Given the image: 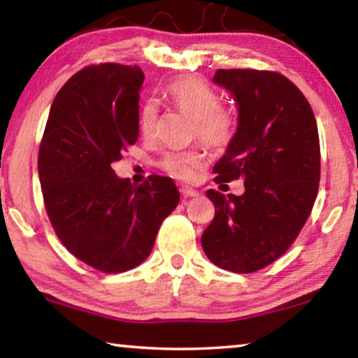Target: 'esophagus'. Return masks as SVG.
<instances>
[{"mask_svg":"<svg viewBox=\"0 0 358 358\" xmlns=\"http://www.w3.org/2000/svg\"><path fill=\"white\" fill-rule=\"evenodd\" d=\"M180 192H181V196H183L185 199L186 197H196V196H199L197 191H194V189H191V187H186V186H181L180 187Z\"/></svg>","mask_w":358,"mask_h":358,"instance_id":"1","label":"esophagus"}]
</instances>
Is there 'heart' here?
Returning a JSON list of instances; mask_svg holds the SVG:
<instances>
[{
  "label": "heart",
  "instance_id": "heart-1",
  "mask_svg": "<svg viewBox=\"0 0 358 358\" xmlns=\"http://www.w3.org/2000/svg\"><path fill=\"white\" fill-rule=\"evenodd\" d=\"M166 101L180 112L192 118L194 134L211 148H222L232 141L237 120L229 108L220 106L221 98L202 78L186 76L166 87ZM157 124V108L153 102H145L138 110V128L145 137H153ZM205 164L202 150L167 151L159 161L166 173L178 180H192L196 171Z\"/></svg>",
  "mask_w": 358,
  "mask_h": 358
}]
</instances>
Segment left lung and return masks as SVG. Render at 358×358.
Returning a JSON list of instances; mask_svg holds the SVG:
<instances>
[{
  "mask_svg": "<svg viewBox=\"0 0 358 358\" xmlns=\"http://www.w3.org/2000/svg\"><path fill=\"white\" fill-rule=\"evenodd\" d=\"M213 82L238 108L215 181L243 178L245 192L207 191L215 217L201 241L220 268L252 273L289 250L311 213L320 180L317 124L310 102L278 72L220 69Z\"/></svg>",
  "mask_w": 358,
  "mask_h": 358,
  "instance_id": "left-lung-1",
  "label": "left lung"
}]
</instances>
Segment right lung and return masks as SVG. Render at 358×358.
I'll return each mask as SVG.
<instances>
[{"mask_svg": "<svg viewBox=\"0 0 358 358\" xmlns=\"http://www.w3.org/2000/svg\"><path fill=\"white\" fill-rule=\"evenodd\" d=\"M143 80L138 66L106 63L77 72L53 101L39 147L42 196L58 238L104 273L141 265L180 202L171 178L151 175L134 186L112 169L137 141Z\"/></svg>", "mask_w": 358, "mask_h": 358, "instance_id": "obj_1", "label": "right lung"}]
</instances>
